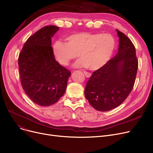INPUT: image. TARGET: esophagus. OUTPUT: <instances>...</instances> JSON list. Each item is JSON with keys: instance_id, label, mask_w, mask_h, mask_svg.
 <instances>
[{"instance_id": "esophagus-1", "label": "esophagus", "mask_w": 153, "mask_h": 153, "mask_svg": "<svg viewBox=\"0 0 153 153\" xmlns=\"http://www.w3.org/2000/svg\"><path fill=\"white\" fill-rule=\"evenodd\" d=\"M84 73L85 76H86V77H89L91 76V73H89V72H86V71H84Z\"/></svg>"}]
</instances>
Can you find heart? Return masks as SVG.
Wrapping results in <instances>:
<instances>
[{
	"mask_svg": "<svg viewBox=\"0 0 153 153\" xmlns=\"http://www.w3.org/2000/svg\"><path fill=\"white\" fill-rule=\"evenodd\" d=\"M67 43L58 40L53 46L56 60L62 66H68L78 55L82 59L76 63V67L86 66L91 70L103 67L114 53L115 41L110 34L81 32L66 37Z\"/></svg>",
	"mask_w": 153,
	"mask_h": 153,
	"instance_id": "1",
	"label": "heart"
}]
</instances>
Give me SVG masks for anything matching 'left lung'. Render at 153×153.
Here are the masks:
<instances>
[{
    "label": "left lung",
    "mask_w": 153,
    "mask_h": 153,
    "mask_svg": "<svg viewBox=\"0 0 153 153\" xmlns=\"http://www.w3.org/2000/svg\"><path fill=\"white\" fill-rule=\"evenodd\" d=\"M119 37L118 53L87 81L84 94L95 110L106 111L118 107L132 91L137 74L138 61L135 47L123 33L117 29Z\"/></svg>",
    "instance_id": "8db88e82"
}]
</instances>
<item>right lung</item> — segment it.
<instances>
[{"mask_svg": "<svg viewBox=\"0 0 153 153\" xmlns=\"http://www.w3.org/2000/svg\"><path fill=\"white\" fill-rule=\"evenodd\" d=\"M59 27L46 26L30 36L19 56L21 84L30 99L41 106L57 102L66 91L71 71L56 61L51 38Z\"/></svg>", "mask_w": 153, "mask_h": 153, "instance_id": "add662e5", "label": "right lung"}]
</instances>
